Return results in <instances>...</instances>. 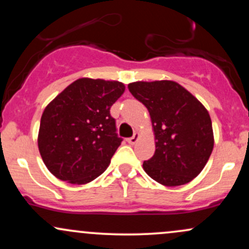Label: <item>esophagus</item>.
Here are the masks:
<instances>
[{"label":"esophagus","instance_id":"1","mask_svg":"<svg viewBox=\"0 0 249 249\" xmlns=\"http://www.w3.org/2000/svg\"><path fill=\"white\" fill-rule=\"evenodd\" d=\"M138 139H139V133L138 132H134L133 136L131 137V138L127 139V142L130 145H134L137 142H138Z\"/></svg>","mask_w":249,"mask_h":249}]
</instances>
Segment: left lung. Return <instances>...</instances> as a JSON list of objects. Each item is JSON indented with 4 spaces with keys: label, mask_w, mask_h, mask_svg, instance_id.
Here are the masks:
<instances>
[{
    "label": "left lung",
    "mask_w": 249,
    "mask_h": 249,
    "mask_svg": "<svg viewBox=\"0 0 249 249\" xmlns=\"http://www.w3.org/2000/svg\"><path fill=\"white\" fill-rule=\"evenodd\" d=\"M134 98L147 107L156 152L142 168L167 187L188 184L210 159L214 134L207 108L174 81L133 82L127 85Z\"/></svg>",
    "instance_id": "obj_1"
}]
</instances>
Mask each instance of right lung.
Listing matches in <instances>:
<instances>
[{
  "label": "right lung",
  "mask_w": 249,
  "mask_h": 249,
  "mask_svg": "<svg viewBox=\"0 0 249 249\" xmlns=\"http://www.w3.org/2000/svg\"><path fill=\"white\" fill-rule=\"evenodd\" d=\"M124 91L122 82L83 77L45 107L37 144L56 178L84 185L107 170L122 142L110 108Z\"/></svg>",
  "instance_id": "add662e5"
}]
</instances>
